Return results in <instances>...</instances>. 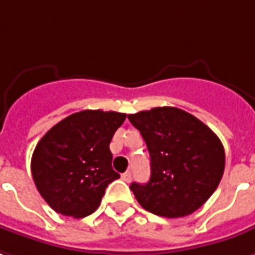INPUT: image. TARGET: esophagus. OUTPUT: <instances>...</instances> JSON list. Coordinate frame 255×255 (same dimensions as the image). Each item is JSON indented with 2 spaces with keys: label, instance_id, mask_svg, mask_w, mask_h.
I'll list each match as a JSON object with an SVG mask.
<instances>
[{
  "label": "esophagus",
  "instance_id": "obj_1",
  "mask_svg": "<svg viewBox=\"0 0 255 255\" xmlns=\"http://www.w3.org/2000/svg\"><path fill=\"white\" fill-rule=\"evenodd\" d=\"M121 178H123L126 183H129V181H131V178H132V173H131V171H126V173H123V174H121Z\"/></svg>",
  "mask_w": 255,
  "mask_h": 255
}]
</instances>
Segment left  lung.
I'll list each match as a JSON object with an SVG mask.
<instances>
[{"label": "left lung", "instance_id": "1", "mask_svg": "<svg viewBox=\"0 0 255 255\" xmlns=\"http://www.w3.org/2000/svg\"><path fill=\"white\" fill-rule=\"evenodd\" d=\"M128 120L150 156L149 181L129 187L139 205L164 218L187 216L202 207L225 170V149L214 131L177 107L128 114Z\"/></svg>", "mask_w": 255, "mask_h": 255}]
</instances>
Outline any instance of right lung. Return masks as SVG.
I'll list each match as a JSON object with an SVG mask.
<instances>
[{
	"mask_svg": "<svg viewBox=\"0 0 255 255\" xmlns=\"http://www.w3.org/2000/svg\"><path fill=\"white\" fill-rule=\"evenodd\" d=\"M127 114L82 110L50 128L32 156L37 191L58 214L91 215L102 202L106 187L120 178L113 170L110 142Z\"/></svg>",
	"mask_w": 255,
	"mask_h": 255,
	"instance_id": "1",
	"label": "right lung"
}]
</instances>
